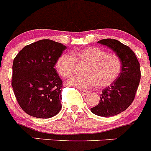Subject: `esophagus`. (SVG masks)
Masks as SVG:
<instances>
[{
	"label": "esophagus",
	"mask_w": 151,
	"mask_h": 151,
	"mask_svg": "<svg viewBox=\"0 0 151 151\" xmlns=\"http://www.w3.org/2000/svg\"><path fill=\"white\" fill-rule=\"evenodd\" d=\"M80 91L81 92V94L83 95H87V94H89V91H86V90H83V89H80Z\"/></svg>",
	"instance_id": "1"
}]
</instances>
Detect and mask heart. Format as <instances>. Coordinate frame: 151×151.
<instances>
[{
    "label": "heart",
    "instance_id": "1",
    "mask_svg": "<svg viewBox=\"0 0 151 151\" xmlns=\"http://www.w3.org/2000/svg\"><path fill=\"white\" fill-rule=\"evenodd\" d=\"M76 63L85 65L82 72L84 76H74L68 83L81 89H89L97 85L99 87L109 86L116 81L122 70L119 56L91 46L60 56L56 64L57 72L62 77H70L75 70Z\"/></svg>",
    "mask_w": 151,
    "mask_h": 151
}]
</instances>
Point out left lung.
Returning <instances> with one entry per match:
<instances>
[{
  "label": "left lung",
  "instance_id": "left-lung-1",
  "mask_svg": "<svg viewBox=\"0 0 151 151\" xmlns=\"http://www.w3.org/2000/svg\"><path fill=\"white\" fill-rule=\"evenodd\" d=\"M97 43L109 47L120 57L122 70L116 81L102 90L99 104L91 111L103 117L113 116L132 103L141 78L139 63L133 51L117 40L107 38Z\"/></svg>",
  "mask_w": 151,
  "mask_h": 151
}]
</instances>
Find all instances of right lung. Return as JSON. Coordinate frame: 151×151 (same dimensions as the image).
Listing matches in <instances>:
<instances>
[{
    "label": "right lung",
    "instance_id": "right-lung-1",
    "mask_svg": "<svg viewBox=\"0 0 151 151\" xmlns=\"http://www.w3.org/2000/svg\"><path fill=\"white\" fill-rule=\"evenodd\" d=\"M66 46L49 39L24 46L15 57L12 86L27 114L49 119L62 108L63 81L54 68Z\"/></svg>",
    "mask_w": 151,
    "mask_h": 151
}]
</instances>
